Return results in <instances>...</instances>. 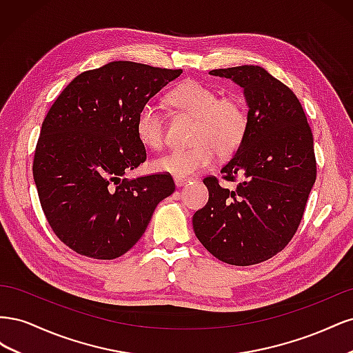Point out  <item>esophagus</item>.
<instances>
[{
    "instance_id": "34e87169",
    "label": "esophagus",
    "mask_w": 353,
    "mask_h": 353,
    "mask_svg": "<svg viewBox=\"0 0 353 353\" xmlns=\"http://www.w3.org/2000/svg\"><path fill=\"white\" fill-rule=\"evenodd\" d=\"M174 181H175V185L176 187H183V185H185L190 179H187V178H179V176H175L174 178Z\"/></svg>"
}]
</instances>
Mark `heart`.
<instances>
[{
	"mask_svg": "<svg viewBox=\"0 0 353 353\" xmlns=\"http://www.w3.org/2000/svg\"><path fill=\"white\" fill-rule=\"evenodd\" d=\"M169 104L196 119L188 148L174 150L153 162L157 172L187 178L209 168L216 154L230 156L240 147L248 132L249 114L245 103L236 94L222 95L209 85L190 81L179 85L168 97ZM135 131L145 147L160 150L165 145V119L154 104L141 105L137 113Z\"/></svg>",
	"mask_w": 353,
	"mask_h": 353,
	"instance_id": "obj_1",
	"label": "heart"
}]
</instances>
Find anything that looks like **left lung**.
I'll return each instance as SVG.
<instances>
[{
    "instance_id": "obj_1",
    "label": "left lung",
    "mask_w": 353,
    "mask_h": 353,
    "mask_svg": "<svg viewBox=\"0 0 353 353\" xmlns=\"http://www.w3.org/2000/svg\"><path fill=\"white\" fill-rule=\"evenodd\" d=\"M244 90L249 126L236 154L216 176L205 208L193 216L199 241L216 259L237 266L261 263L296 234L316 179L314 137L294 92L261 66L215 69ZM241 179L239 180L238 178Z\"/></svg>"
}]
</instances>
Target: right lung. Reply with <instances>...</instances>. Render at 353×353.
Listing matches in <instances>:
<instances>
[{
  "label": "right lung",
  "instance_id": "1",
  "mask_svg": "<svg viewBox=\"0 0 353 353\" xmlns=\"http://www.w3.org/2000/svg\"><path fill=\"white\" fill-rule=\"evenodd\" d=\"M181 73L112 61L78 74L50 108L32 170L51 230L73 252L119 258L175 191L165 172L123 175L147 159L135 131L138 110Z\"/></svg>",
  "mask_w": 353,
  "mask_h": 353
}]
</instances>
